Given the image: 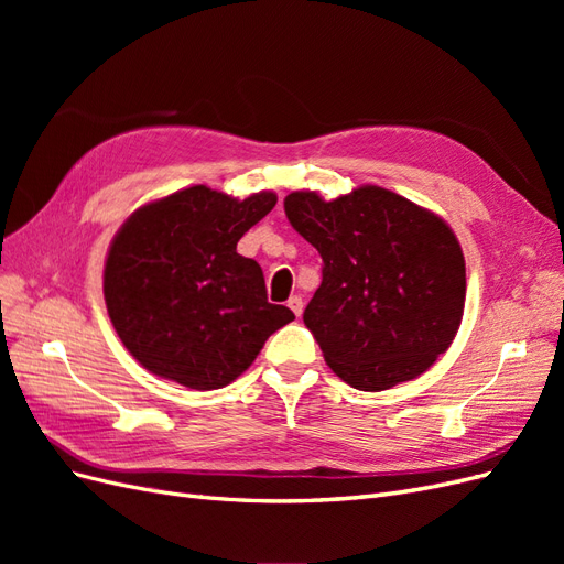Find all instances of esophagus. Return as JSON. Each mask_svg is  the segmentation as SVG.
Wrapping results in <instances>:
<instances>
[{"label":"esophagus","mask_w":564,"mask_h":564,"mask_svg":"<svg viewBox=\"0 0 564 564\" xmlns=\"http://www.w3.org/2000/svg\"><path fill=\"white\" fill-rule=\"evenodd\" d=\"M286 305H289V308H292V313H294L296 317H301V315H303V299H301L299 294H294L292 299H289V301H286Z\"/></svg>","instance_id":"obj_1"}]
</instances>
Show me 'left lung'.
<instances>
[{
    "mask_svg": "<svg viewBox=\"0 0 564 564\" xmlns=\"http://www.w3.org/2000/svg\"><path fill=\"white\" fill-rule=\"evenodd\" d=\"M294 230L322 256L303 322L338 379L357 390L412 381L445 352L466 301V261L437 214L379 185L324 202L284 197Z\"/></svg>",
    "mask_w": 564,
    "mask_h": 564,
    "instance_id": "8db88e82",
    "label": "left lung"
}]
</instances>
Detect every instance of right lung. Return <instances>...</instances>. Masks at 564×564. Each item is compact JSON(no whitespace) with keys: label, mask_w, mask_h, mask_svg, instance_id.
<instances>
[{"label":"right lung","mask_w":564,"mask_h":564,"mask_svg":"<svg viewBox=\"0 0 564 564\" xmlns=\"http://www.w3.org/2000/svg\"><path fill=\"white\" fill-rule=\"evenodd\" d=\"M275 202L265 191L235 199L193 185L119 228L104 294L117 336L148 371L193 390L224 388L294 319L286 305L268 303L261 265L237 253Z\"/></svg>","instance_id":"obj_1"}]
</instances>
